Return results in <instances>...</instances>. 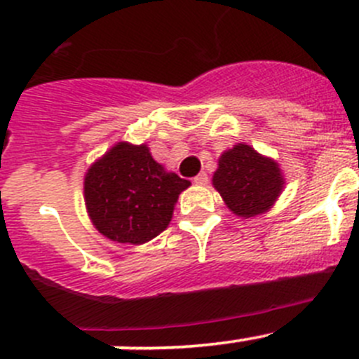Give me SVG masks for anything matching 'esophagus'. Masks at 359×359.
Wrapping results in <instances>:
<instances>
[{
  "instance_id": "esophagus-1",
  "label": "esophagus",
  "mask_w": 359,
  "mask_h": 359,
  "mask_svg": "<svg viewBox=\"0 0 359 359\" xmlns=\"http://www.w3.org/2000/svg\"><path fill=\"white\" fill-rule=\"evenodd\" d=\"M193 182L196 184V186H205V184L208 182V175H207V173H205V172L198 173V175L193 179Z\"/></svg>"
}]
</instances>
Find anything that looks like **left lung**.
<instances>
[{
    "label": "left lung",
    "mask_w": 359,
    "mask_h": 359,
    "mask_svg": "<svg viewBox=\"0 0 359 359\" xmlns=\"http://www.w3.org/2000/svg\"><path fill=\"white\" fill-rule=\"evenodd\" d=\"M212 182L229 210L240 217H254L266 212L276 203L284 186L277 163L243 144L221 156Z\"/></svg>",
    "instance_id": "1"
}]
</instances>
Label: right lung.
Here are the masks:
<instances>
[{"mask_svg":"<svg viewBox=\"0 0 359 359\" xmlns=\"http://www.w3.org/2000/svg\"><path fill=\"white\" fill-rule=\"evenodd\" d=\"M189 180L168 173L145 145L121 142L87 170L83 196L93 224L114 242L145 243L172 221Z\"/></svg>","mask_w":359,"mask_h":359,"instance_id":"right-lung-1","label":"right lung"}]
</instances>
